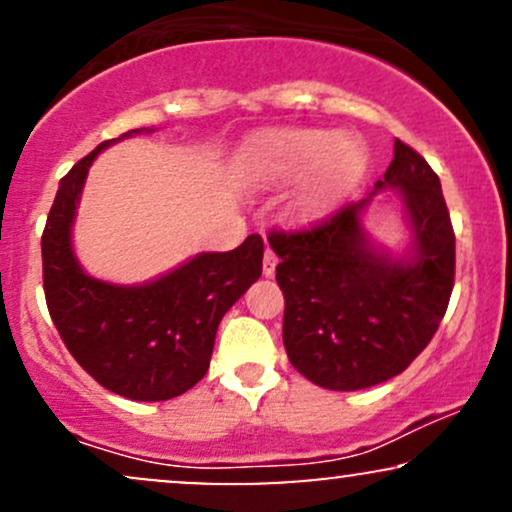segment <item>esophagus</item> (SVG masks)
Returning a JSON list of instances; mask_svg holds the SVG:
<instances>
[{
	"mask_svg": "<svg viewBox=\"0 0 512 512\" xmlns=\"http://www.w3.org/2000/svg\"><path fill=\"white\" fill-rule=\"evenodd\" d=\"M274 269H276V255H274V250L267 245V250H264V260H262V272H264V276H272Z\"/></svg>",
	"mask_w": 512,
	"mask_h": 512,
	"instance_id": "obj_1",
	"label": "esophagus"
}]
</instances>
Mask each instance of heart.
I'll list each match as a JSON object with an SVG mask.
<instances>
[{
	"label": "heart",
	"instance_id": "heart-1",
	"mask_svg": "<svg viewBox=\"0 0 512 512\" xmlns=\"http://www.w3.org/2000/svg\"><path fill=\"white\" fill-rule=\"evenodd\" d=\"M313 165L293 199V209L301 216L325 214L346 195L363 170V151L349 139L334 142L332 134L310 129L276 132L255 151V168L267 178H296Z\"/></svg>",
	"mask_w": 512,
	"mask_h": 512
}]
</instances>
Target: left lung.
Instances as JSON below:
<instances>
[{
    "label": "left lung",
    "instance_id": "obj_1",
    "mask_svg": "<svg viewBox=\"0 0 512 512\" xmlns=\"http://www.w3.org/2000/svg\"><path fill=\"white\" fill-rule=\"evenodd\" d=\"M403 197L415 233L409 258L367 243L360 211L346 204L303 231H269L284 291V346L291 366L325 390H363L409 368L436 334L455 284V233L438 175L426 158L395 142L375 190Z\"/></svg>",
    "mask_w": 512,
    "mask_h": 512
}]
</instances>
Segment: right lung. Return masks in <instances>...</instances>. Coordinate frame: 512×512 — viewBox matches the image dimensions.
<instances>
[{
	"label": "right lung",
	"instance_id": "1",
	"mask_svg": "<svg viewBox=\"0 0 512 512\" xmlns=\"http://www.w3.org/2000/svg\"><path fill=\"white\" fill-rule=\"evenodd\" d=\"M120 139L98 144L60 180L40 240L43 289L64 346L98 385L137 402H163L207 375L221 317L260 279L264 243L252 233L236 250L202 252L139 286L88 276L72 248L76 204L93 158Z\"/></svg>",
	"mask_w": 512,
	"mask_h": 512
}]
</instances>
